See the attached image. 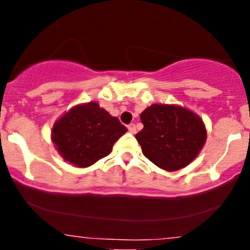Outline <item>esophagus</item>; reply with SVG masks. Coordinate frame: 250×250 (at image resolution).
<instances>
[{
	"label": "esophagus",
	"mask_w": 250,
	"mask_h": 250,
	"mask_svg": "<svg viewBox=\"0 0 250 250\" xmlns=\"http://www.w3.org/2000/svg\"><path fill=\"white\" fill-rule=\"evenodd\" d=\"M128 130L130 131L131 134H135V133H136V127H135L134 123H130V125H128Z\"/></svg>",
	"instance_id": "1"
}]
</instances>
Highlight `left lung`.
<instances>
[{"label": "left lung", "mask_w": 250, "mask_h": 250, "mask_svg": "<svg viewBox=\"0 0 250 250\" xmlns=\"http://www.w3.org/2000/svg\"><path fill=\"white\" fill-rule=\"evenodd\" d=\"M143 129L136 140L146 157L168 171L185 168L199 155L207 139L203 121L175 104H151L141 113Z\"/></svg>", "instance_id": "8db88e82"}]
</instances>
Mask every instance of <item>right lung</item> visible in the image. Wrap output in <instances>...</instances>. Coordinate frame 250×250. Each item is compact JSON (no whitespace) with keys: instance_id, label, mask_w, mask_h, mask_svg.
<instances>
[{"instance_id":"1","label":"right lung","mask_w":250,"mask_h":250,"mask_svg":"<svg viewBox=\"0 0 250 250\" xmlns=\"http://www.w3.org/2000/svg\"><path fill=\"white\" fill-rule=\"evenodd\" d=\"M128 129L96 102L75 105L60 117L51 130V140L63 160L85 168L110 154Z\"/></svg>"}]
</instances>
